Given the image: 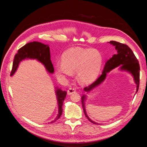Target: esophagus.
<instances>
[{
  "label": "esophagus",
  "instance_id": "obj_1",
  "mask_svg": "<svg viewBox=\"0 0 147 147\" xmlns=\"http://www.w3.org/2000/svg\"><path fill=\"white\" fill-rule=\"evenodd\" d=\"M75 91H76V90H75V88H70L69 90H67V94L69 95H70V94H72L73 93L75 92Z\"/></svg>",
  "mask_w": 147,
  "mask_h": 147
}]
</instances>
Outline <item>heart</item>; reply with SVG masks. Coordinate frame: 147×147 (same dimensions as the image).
Listing matches in <instances>:
<instances>
[{"instance_id": "obj_1", "label": "heart", "mask_w": 147, "mask_h": 147, "mask_svg": "<svg viewBox=\"0 0 147 147\" xmlns=\"http://www.w3.org/2000/svg\"><path fill=\"white\" fill-rule=\"evenodd\" d=\"M61 61L55 65L59 76L69 77L72 72H76L78 81L82 84H88L98 76L102 56L99 51L94 49L73 47L63 53Z\"/></svg>"}]
</instances>
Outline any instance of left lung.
Here are the masks:
<instances>
[{
    "mask_svg": "<svg viewBox=\"0 0 147 147\" xmlns=\"http://www.w3.org/2000/svg\"><path fill=\"white\" fill-rule=\"evenodd\" d=\"M110 44L115 47V49L117 51V53L109 59L105 64L104 68L100 76L96 80L92 83L90 85L86 86L84 88V91L86 92H90L93 88L98 86L102 82L104 81L106 78L107 74L110 71L115 69L119 65H121L120 69L121 70H125L127 72L131 74L134 77L135 83L137 84V90L136 92L139 90V81H140V65L139 61L136 58L134 53L132 52L131 49L127 45L115 41H110L109 42ZM86 96L83 95L82 96V103L84 113L86 117L88 119L89 121L92 123L93 124H98L96 122L92 121V120L88 117L86 114L85 107H84V101L86 99Z\"/></svg>",
    "mask_w": 147,
    "mask_h": 147,
    "instance_id": "obj_1",
    "label": "left lung"
}]
</instances>
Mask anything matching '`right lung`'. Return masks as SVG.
Here are the masks:
<instances>
[{"label":"right lung","instance_id":"obj_1","mask_svg":"<svg viewBox=\"0 0 147 147\" xmlns=\"http://www.w3.org/2000/svg\"><path fill=\"white\" fill-rule=\"evenodd\" d=\"M50 58V47L48 45L38 42H29L18 50V53L16 54L13 62L12 70L10 75L12 76L15 73L20 62L25 59H37L45 65L48 72L53 74L54 72V67H53ZM56 94L57 103H58V115L55 119L50 122V123L55 122L57 119L61 117L62 113H63V108L62 107H63V102L65 98L67 92L62 91L60 89H57L56 91Z\"/></svg>","mask_w":147,"mask_h":147}]
</instances>
